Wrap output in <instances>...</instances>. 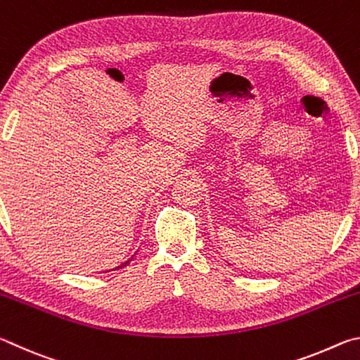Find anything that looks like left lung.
Returning <instances> with one entry per match:
<instances>
[{
	"label": "left lung",
	"mask_w": 360,
	"mask_h": 360,
	"mask_svg": "<svg viewBox=\"0 0 360 360\" xmlns=\"http://www.w3.org/2000/svg\"><path fill=\"white\" fill-rule=\"evenodd\" d=\"M229 265H231V264H229Z\"/></svg>",
	"instance_id": "8db88e82"
}]
</instances>
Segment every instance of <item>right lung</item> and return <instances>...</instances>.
<instances>
[{
    "mask_svg": "<svg viewBox=\"0 0 360 360\" xmlns=\"http://www.w3.org/2000/svg\"><path fill=\"white\" fill-rule=\"evenodd\" d=\"M131 259H129V260H127V262H124V264H120L119 266H115V268H112V270H119V268H122V266H125L127 264H129V262H130Z\"/></svg>",
    "mask_w": 360,
    "mask_h": 360,
    "instance_id": "add662e5",
    "label": "right lung"
}]
</instances>
